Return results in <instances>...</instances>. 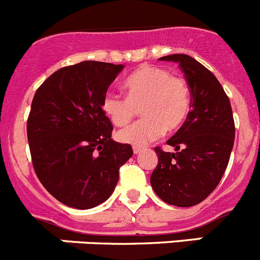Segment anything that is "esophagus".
Returning a JSON list of instances; mask_svg holds the SVG:
<instances>
[{
  "label": "esophagus",
  "instance_id": "34e87169",
  "mask_svg": "<svg viewBox=\"0 0 260 260\" xmlns=\"http://www.w3.org/2000/svg\"><path fill=\"white\" fill-rule=\"evenodd\" d=\"M141 151H142V148H141V147H136V146L133 147V153H135V155H138Z\"/></svg>",
  "mask_w": 260,
  "mask_h": 260
}]
</instances>
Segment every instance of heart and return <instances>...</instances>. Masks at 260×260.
Listing matches in <instances>:
<instances>
[{
    "label": "heart",
    "instance_id": "b5f03b06",
    "mask_svg": "<svg viewBox=\"0 0 260 260\" xmlns=\"http://www.w3.org/2000/svg\"><path fill=\"white\" fill-rule=\"evenodd\" d=\"M125 99L109 94L103 112L117 127L128 124L141 108L143 119L117 133L123 143L143 147L164 133L178 129L190 109V90L184 79L171 76L165 69L143 66L123 82Z\"/></svg>",
    "mask_w": 260,
    "mask_h": 260
}]
</instances>
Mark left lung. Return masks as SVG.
<instances>
[{
  "mask_svg": "<svg viewBox=\"0 0 260 260\" xmlns=\"http://www.w3.org/2000/svg\"><path fill=\"white\" fill-rule=\"evenodd\" d=\"M160 60L178 63L190 90V112L168 141L175 152L156 147L158 162L151 186L158 198L176 207H191L220 183L233 151L235 124L230 100L215 75L186 54Z\"/></svg>",
  "mask_w": 260,
  "mask_h": 260,
  "instance_id": "1",
  "label": "left lung"
}]
</instances>
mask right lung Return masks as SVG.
<instances>
[{
    "mask_svg": "<svg viewBox=\"0 0 260 260\" xmlns=\"http://www.w3.org/2000/svg\"><path fill=\"white\" fill-rule=\"evenodd\" d=\"M123 64L84 60L50 75L37 90L27 141L40 183L57 201L77 210L102 205L114 191L131 145L112 140L103 112L108 87Z\"/></svg>",
    "mask_w": 260,
    "mask_h": 260,
    "instance_id": "obj_1",
    "label": "right lung"
}]
</instances>
